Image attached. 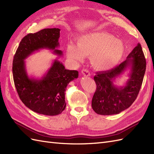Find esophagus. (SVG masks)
I'll use <instances>...</instances> for the list:
<instances>
[{"label": "esophagus", "mask_w": 154, "mask_h": 154, "mask_svg": "<svg viewBox=\"0 0 154 154\" xmlns=\"http://www.w3.org/2000/svg\"><path fill=\"white\" fill-rule=\"evenodd\" d=\"M82 74H83L84 76H90V72H89V70L86 69H82Z\"/></svg>", "instance_id": "1"}]
</instances>
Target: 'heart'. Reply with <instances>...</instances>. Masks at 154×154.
Segmentation results:
<instances>
[{"mask_svg": "<svg viewBox=\"0 0 154 154\" xmlns=\"http://www.w3.org/2000/svg\"><path fill=\"white\" fill-rule=\"evenodd\" d=\"M77 45L70 44L66 55L73 61H82L85 56L91 57L95 69L108 70L118 64L124 53V45L120 40L105 32H95L80 37Z\"/></svg>", "mask_w": 154, "mask_h": 154, "instance_id": "obj_1", "label": "heart"}]
</instances>
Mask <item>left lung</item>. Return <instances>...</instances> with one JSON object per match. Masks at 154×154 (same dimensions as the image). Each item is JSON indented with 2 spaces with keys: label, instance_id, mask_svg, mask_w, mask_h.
Masks as SVG:
<instances>
[{
  "label": "left lung",
  "instance_id": "1",
  "mask_svg": "<svg viewBox=\"0 0 154 154\" xmlns=\"http://www.w3.org/2000/svg\"><path fill=\"white\" fill-rule=\"evenodd\" d=\"M131 67L130 78L125 86L117 88L113 82L127 67ZM146 62L141 45L138 44L125 61L115 68L97 72L96 91L92 99L93 110L100 115L118 114L128 108L138 96L143 81Z\"/></svg>",
  "mask_w": 154,
  "mask_h": 154
}]
</instances>
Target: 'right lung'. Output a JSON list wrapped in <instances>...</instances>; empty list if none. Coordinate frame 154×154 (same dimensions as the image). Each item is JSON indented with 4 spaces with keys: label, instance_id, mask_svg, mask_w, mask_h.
Masks as SVG:
<instances>
[{
    "label": "right lung",
    "instance_id": "right-lung-1",
    "mask_svg": "<svg viewBox=\"0 0 154 154\" xmlns=\"http://www.w3.org/2000/svg\"><path fill=\"white\" fill-rule=\"evenodd\" d=\"M59 36L60 29L57 28L29 33L21 40L14 57L12 72L18 95L26 106L40 114L56 116L65 109L66 88L70 82L78 77V72L66 69L61 63L55 60L41 79L30 78L24 60L40 49H50L62 55L61 50H55L59 46Z\"/></svg>",
    "mask_w": 154,
    "mask_h": 154
}]
</instances>
